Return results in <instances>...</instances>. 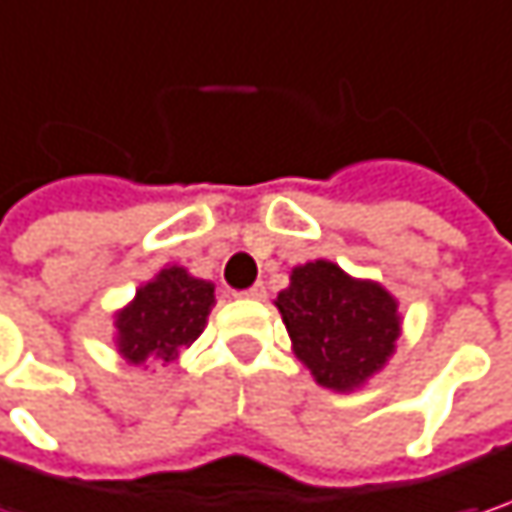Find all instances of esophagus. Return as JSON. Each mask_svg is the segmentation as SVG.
Wrapping results in <instances>:
<instances>
[{
	"label": "esophagus",
	"mask_w": 512,
	"mask_h": 512,
	"mask_svg": "<svg viewBox=\"0 0 512 512\" xmlns=\"http://www.w3.org/2000/svg\"><path fill=\"white\" fill-rule=\"evenodd\" d=\"M243 296H246V299H266V287H263V281H257L255 287L243 290Z\"/></svg>",
	"instance_id": "obj_1"
}]
</instances>
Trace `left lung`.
Segmentation results:
<instances>
[{"instance_id":"obj_1","label":"left lung","mask_w":512,"mask_h":512,"mask_svg":"<svg viewBox=\"0 0 512 512\" xmlns=\"http://www.w3.org/2000/svg\"><path fill=\"white\" fill-rule=\"evenodd\" d=\"M275 307L293 351L319 387L351 393L393 357L401 334L398 302L378 281H360L331 260L296 266Z\"/></svg>"}]
</instances>
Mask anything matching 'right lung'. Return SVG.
Listing matches in <instances>:
<instances>
[{"mask_svg": "<svg viewBox=\"0 0 512 512\" xmlns=\"http://www.w3.org/2000/svg\"><path fill=\"white\" fill-rule=\"evenodd\" d=\"M213 304L210 281L193 278L184 266H163L131 302L117 310L119 354L134 366L146 360H175L178 351L199 340Z\"/></svg>", "mask_w": 512, "mask_h": 512, "instance_id": "obj_1", "label": "right lung"}]
</instances>
